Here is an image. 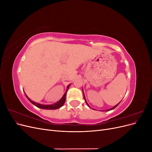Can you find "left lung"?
Listing matches in <instances>:
<instances>
[{
	"label": "left lung",
	"mask_w": 152,
	"mask_h": 152,
	"mask_svg": "<svg viewBox=\"0 0 152 152\" xmlns=\"http://www.w3.org/2000/svg\"><path fill=\"white\" fill-rule=\"evenodd\" d=\"M82 91H83V89H82ZM83 94H84V99H85V102H86V104H87V106H89V104L87 103V101H86V97H85V95H84V91H83ZM121 103V102H120ZM118 103L117 104H116L115 106H114L113 107H112V108H110V109H108V110H105V111H110V110H113V109H114L115 108H116L117 106L119 104V103Z\"/></svg>",
	"instance_id": "8db88e82"
}]
</instances>
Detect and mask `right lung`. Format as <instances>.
Masks as SVG:
<instances>
[{
    "label": "right lung",
    "mask_w": 152,
    "mask_h": 152,
    "mask_svg": "<svg viewBox=\"0 0 152 152\" xmlns=\"http://www.w3.org/2000/svg\"><path fill=\"white\" fill-rule=\"evenodd\" d=\"M70 84H69L68 86H67V89L66 90V92L65 93V94H63V96H62V98L59 99L58 102L55 103L53 104H40V103H35L34 102H33V101H31L28 96H26V94H25L26 98H28V99L30 101V102L34 104L35 106H36L37 107H38L39 108H42V109H45V110H56V109H58V108H61L62 106L64 104V103H65V101H66V93H67V91L68 89H69V87H70ZM25 93V92H24Z\"/></svg>",
    "instance_id": "right-lung-1"
}]
</instances>
